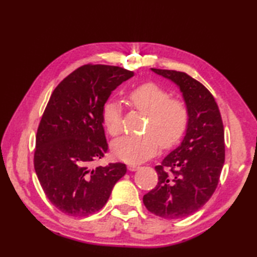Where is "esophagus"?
<instances>
[{
  "label": "esophagus",
  "instance_id": "esophagus-1",
  "mask_svg": "<svg viewBox=\"0 0 257 257\" xmlns=\"http://www.w3.org/2000/svg\"><path fill=\"white\" fill-rule=\"evenodd\" d=\"M128 169L130 171H136L139 169V165H137V164H128Z\"/></svg>",
  "mask_w": 257,
  "mask_h": 257
}]
</instances>
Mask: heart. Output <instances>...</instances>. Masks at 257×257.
Masks as SVG:
<instances>
[{
    "instance_id": "heart-1",
    "label": "heart",
    "mask_w": 257,
    "mask_h": 257,
    "mask_svg": "<svg viewBox=\"0 0 257 257\" xmlns=\"http://www.w3.org/2000/svg\"><path fill=\"white\" fill-rule=\"evenodd\" d=\"M134 108L146 113L145 134L130 135L112 143V153L127 163H139L158 152L160 143L170 147L184 136L189 122V111L181 99L171 98L167 90L147 82L128 94ZM102 122L111 136H118L123 130L122 112L119 103L107 101L102 108Z\"/></svg>"
}]
</instances>
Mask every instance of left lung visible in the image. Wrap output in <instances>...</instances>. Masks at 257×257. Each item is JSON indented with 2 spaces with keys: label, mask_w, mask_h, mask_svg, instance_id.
I'll return each mask as SVG.
<instances>
[{
  "label": "left lung",
  "mask_w": 257,
  "mask_h": 257,
  "mask_svg": "<svg viewBox=\"0 0 257 257\" xmlns=\"http://www.w3.org/2000/svg\"><path fill=\"white\" fill-rule=\"evenodd\" d=\"M179 87L189 111L181 144L156 165L159 181L143 197L147 210L176 220L198 211L214 193L224 163V130L213 95L185 72L152 68Z\"/></svg>",
  "instance_id": "obj_1"
}]
</instances>
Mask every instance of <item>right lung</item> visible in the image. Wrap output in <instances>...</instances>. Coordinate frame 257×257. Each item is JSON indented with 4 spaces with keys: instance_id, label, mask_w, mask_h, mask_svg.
<instances>
[{
    "instance_id": "right-lung-1",
    "label": "right lung",
    "mask_w": 257,
    "mask_h": 257,
    "mask_svg": "<svg viewBox=\"0 0 257 257\" xmlns=\"http://www.w3.org/2000/svg\"><path fill=\"white\" fill-rule=\"evenodd\" d=\"M133 76L120 67L85 64L51 95L37 129L34 167L46 197L64 214L98 212L127 172L123 163L94 168L93 162L107 152L103 105Z\"/></svg>"
}]
</instances>
